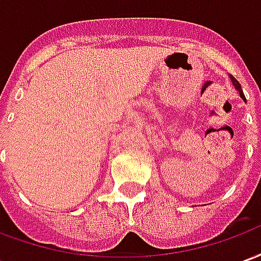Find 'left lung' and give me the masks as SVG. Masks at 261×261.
I'll list each match as a JSON object with an SVG mask.
<instances>
[{
    "label": "left lung",
    "mask_w": 261,
    "mask_h": 261,
    "mask_svg": "<svg viewBox=\"0 0 261 261\" xmlns=\"http://www.w3.org/2000/svg\"><path fill=\"white\" fill-rule=\"evenodd\" d=\"M229 78H230V81H232V84H233V86H235V89H236V91L239 92V95H241L242 99H243V100H245V102H246V97H245V95H243V91H242L241 84H239V82H238V81H236L235 78H233V76H232V75H229Z\"/></svg>",
    "instance_id": "8db88e82"
}]
</instances>
